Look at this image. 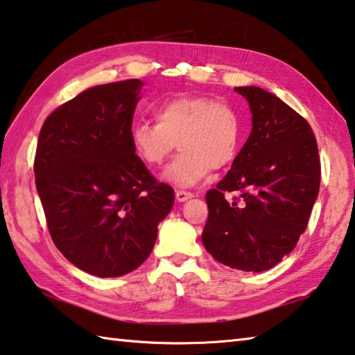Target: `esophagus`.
<instances>
[{
	"mask_svg": "<svg viewBox=\"0 0 355 355\" xmlns=\"http://www.w3.org/2000/svg\"><path fill=\"white\" fill-rule=\"evenodd\" d=\"M190 198H193V193H190V191H184V190H176V200L179 202H185Z\"/></svg>",
	"mask_w": 355,
	"mask_h": 355,
	"instance_id": "obj_1",
	"label": "esophagus"
}]
</instances>
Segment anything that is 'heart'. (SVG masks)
<instances>
[{
  "instance_id": "b5f03b06",
  "label": "heart",
  "mask_w": 355,
  "mask_h": 355,
  "mask_svg": "<svg viewBox=\"0 0 355 355\" xmlns=\"http://www.w3.org/2000/svg\"><path fill=\"white\" fill-rule=\"evenodd\" d=\"M155 123L139 121L130 128V145L148 166H159L176 146L181 154L162 174L176 187H193L210 170L237 157L243 124L231 104L201 95H179L155 105Z\"/></svg>"
}]
</instances>
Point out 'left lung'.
<instances>
[{
    "mask_svg": "<svg viewBox=\"0 0 355 355\" xmlns=\"http://www.w3.org/2000/svg\"><path fill=\"white\" fill-rule=\"evenodd\" d=\"M252 115V129L229 173L207 191L202 245L220 263L260 272L295 250L318 198L321 166L310 124L260 87H235ZM227 191L241 202L229 203Z\"/></svg>",
    "mask_w": 355,
    "mask_h": 355,
    "instance_id": "1",
    "label": "left lung"
}]
</instances>
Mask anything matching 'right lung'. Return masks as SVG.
<instances>
[{
	"instance_id": "right-lung-1",
	"label": "right lung",
	"mask_w": 355,
	"mask_h": 355,
	"mask_svg": "<svg viewBox=\"0 0 355 355\" xmlns=\"http://www.w3.org/2000/svg\"><path fill=\"white\" fill-rule=\"evenodd\" d=\"M141 87L128 79L80 92L46 118L37 143L35 187L54 245L98 277L139 268L174 204L130 145Z\"/></svg>"
}]
</instances>
